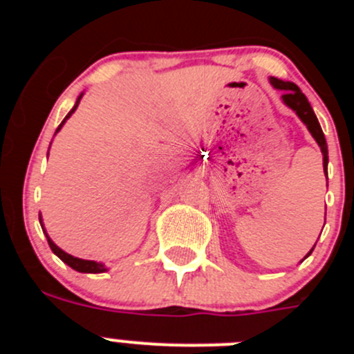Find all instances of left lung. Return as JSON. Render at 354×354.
Here are the masks:
<instances>
[{
  "label": "left lung",
  "mask_w": 354,
  "mask_h": 354,
  "mask_svg": "<svg viewBox=\"0 0 354 354\" xmlns=\"http://www.w3.org/2000/svg\"><path fill=\"white\" fill-rule=\"evenodd\" d=\"M270 81L274 88L283 90V95H282L283 102H286L290 109H294V111H296V115L301 118L303 124L308 127V131H310V134L315 138L317 145L321 147V152H323V167H324V170H326V167H328L326 138H324L323 129H321V126H319L317 117H315L314 109H312L310 102H308V99L305 97V93L298 88V84L290 83V81H282V80H278V77H271Z\"/></svg>",
  "instance_id": "obj_1"
}]
</instances>
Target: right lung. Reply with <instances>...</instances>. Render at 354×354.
Returning a JSON list of instances; mask_svg holds the SVG:
<instances>
[{"instance_id": "1", "label": "right lung", "mask_w": 354, "mask_h": 354, "mask_svg": "<svg viewBox=\"0 0 354 354\" xmlns=\"http://www.w3.org/2000/svg\"><path fill=\"white\" fill-rule=\"evenodd\" d=\"M81 97H83V93H81V95L77 97L76 104H74V108H72L71 111H68V115H67V117L64 118V122H62L60 126H58V129H56V133H58V131L62 129V126H64V124H65V120H67V118L71 117V115L74 113V111H76L77 104H80V101H81ZM39 220H42V218H40V214H39ZM40 225H42V221H40ZM42 230H44V227H42ZM46 237H48L49 248L53 250V253H56V255H58V257H60L62 261L65 262V264L71 266L72 270L80 271V273H104V271H106V268H104V266H102V264H97V262H93V261H83V259L72 257V255H68V253H65L64 250L58 248V246H56L55 243H53V241L49 239L48 234H46Z\"/></svg>"}]
</instances>
